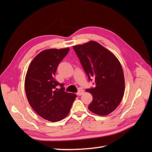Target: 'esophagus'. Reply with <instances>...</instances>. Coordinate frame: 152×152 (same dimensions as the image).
I'll use <instances>...</instances> for the list:
<instances>
[{"label":"esophagus","mask_w":152,"mask_h":152,"mask_svg":"<svg viewBox=\"0 0 152 152\" xmlns=\"http://www.w3.org/2000/svg\"><path fill=\"white\" fill-rule=\"evenodd\" d=\"M83 94H84V91L82 90V89L79 90V91H78L77 93V96H81V95H82Z\"/></svg>","instance_id":"esophagus-1"}]
</instances>
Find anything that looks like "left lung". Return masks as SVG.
I'll list each match as a JSON object with an SVG mask.
<instances>
[{
	"label": "left lung",
	"instance_id": "obj_1",
	"mask_svg": "<svg viewBox=\"0 0 152 152\" xmlns=\"http://www.w3.org/2000/svg\"><path fill=\"white\" fill-rule=\"evenodd\" d=\"M89 80L95 87L86 89L93 96L88 108L98 115H107L121 102L125 91L122 68L117 58L97 42L91 40L73 47Z\"/></svg>",
	"mask_w": 152,
	"mask_h": 152
}]
</instances>
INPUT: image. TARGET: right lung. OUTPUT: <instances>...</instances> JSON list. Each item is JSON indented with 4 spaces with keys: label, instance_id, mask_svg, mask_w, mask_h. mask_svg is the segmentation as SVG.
<instances>
[{
    "label": "right lung",
    "instance_id": "add662e5",
    "mask_svg": "<svg viewBox=\"0 0 152 152\" xmlns=\"http://www.w3.org/2000/svg\"><path fill=\"white\" fill-rule=\"evenodd\" d=\"M70 48L49 49L41 51L34 58L27 70L25 89L31 107L41 117L58 122L70 112L77 96L65 92L63 84L54 79L59 63ZM59 85L61 88H56Z\"/></svg>",
    "mask_w": 152,
    "mask_h": 152
}]
</instances>
